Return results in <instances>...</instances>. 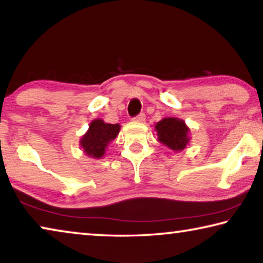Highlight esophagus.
Instances as JSON below:
<instances>
[{"instance_id": "obj_1", "label": "esophagus", "mask_w": 263, "mask_h": 263, "mask_svg": "<svg viewBox=\"0 0 263 263\" xmlns=\"http://www.w3.org/2000/svg\"><path fill=\"white\" fill-rule=\"evenodd\" d=\"M145 117H146L145 114H140V115H138L137 117L133 118V121L137 122V123H144V122H145V119H146Z\"/></svg>"}]
</instances>
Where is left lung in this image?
<instances>
[{"label":"left lung","instance_id":"8db88e82","mask_svg":"<svg viewBox=\"0 0 263 263\" xmlns=\"http://www.w3.org/2000/svg\"><path fill=\"white\" fill-rule=\"evenodd\" d=\"M158 140L174 152L183 151L190 141V128L183 119L166 117L155 124Z\"/></svg>","mask_w":263,"mask_h":263}]
</instances>
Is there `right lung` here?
Listing matches in <instances>:
<instances>
[{"mask_svg":"<svg viewBox=\"0 0 263 263\" xmlns=\"http://www.w3.org/2000/svg\"><path fill=\"white\" fill-rule=\"evenodd\" d=\"M119 130V124L105 123L100 118L94 119L89 125L88 131L80 139V146L82 147L83 153L89 158L102 159L110 142L118 136Z\"/></svg>","mask_w":263,"mask_h":263,"instance_id":"add662e5","label":"right lung"}]
</instances>
